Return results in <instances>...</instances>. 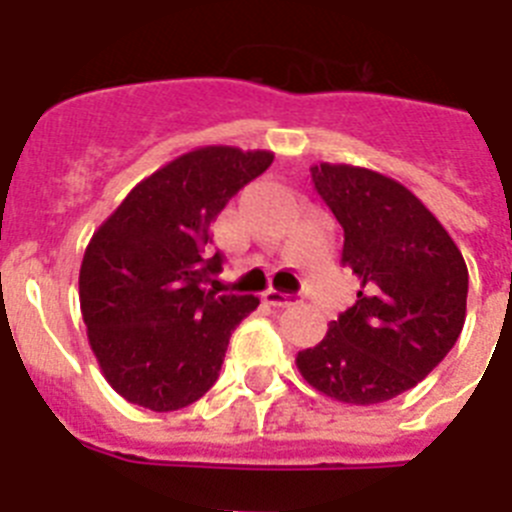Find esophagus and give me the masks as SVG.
I'll list each match as a JSON object with an SVG mask.
<instances>
[{"label":"esophagus","instance_id":"obj_1","mask_svg":"<svg viewBox=\"0 0 512 512\" xmlns=\"http://www.w3.org/2000/svg\"><path fill=\"white\" fill-rule=\"evenodd\" d=\"M266 302L274 307H289L297 302V295H287V292H279V289H269L266 292Z\"/></svg>","mask_w":512,"mask_h":512}]
</instances>
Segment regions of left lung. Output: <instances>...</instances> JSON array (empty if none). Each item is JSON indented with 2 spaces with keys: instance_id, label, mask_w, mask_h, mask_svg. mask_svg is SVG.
Masks as SVG:
<instances>
[{
  "instance_id": "1",
  "label": "left lung",
  "mask_w": 512,
  "mask_h": 512,
  "mask_svg": "<svg viewBox=\"0 0 512 512\" xmlns=\"http://www.w3.org/2000/svg\"><path fill=\"white\" fill-rule=\"evenodd\" d=\"M310 174L341 223V264L361 289L323 341L297 354V369L338 402H387L454 348L467 318V264L433 212L390 176L348 164Z\"/></svg>"
}]
</instances>
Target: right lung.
Instances as JSON below:
<instances>
[{"label":"right lung","instance_id":"1","mask_svg":"<svg viewBox=\"0 0 512 512\" xmlns=\"http://www.w3.org/2000/svg\"><path fill=\"white\" fill-rule=\"evenodd\" d=\"M271 161L269 151L233 146L184 153L130 189L92 235L81 315L104 379L133 405L187 408L220 377L230 333L259 297L215 287L223 253H212L210 228Z\"/></svg>","mask_w":512,"mask_h":512}]
</instances>
